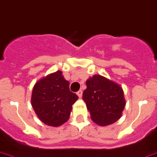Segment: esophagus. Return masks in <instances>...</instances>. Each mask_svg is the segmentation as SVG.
<instances>
[{"mask_svg":"<svg viewBox=\"0 0 157 157\" xmlns=\"http://www.w3.org/2000/svg\"><path fill=\"white\" fill-rule=\"evenodd\" d=\"M82 94H83L82 90H79V91L77 92V93H76V94H77V96H78L79 98H81V97H82Z\"/></svg>","mask_w":157,"mask_h":157,"instance_id":"esophagus-1","label":"esophagus"}]
</instances>
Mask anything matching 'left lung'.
I'll return each instance as SVG.
<instances>
[{
  "label": "left lung",
  "instance_id": "1",
  "mask_svg": "<svg viewBox=\"0 0 157 157\" xmlns=\"http://www.w3.org/2000/svg\"><path fill=\"white\" fill-rule=\"evenodd\" d=\"M86 86L82 98L94 123L105 127L118 121L126 105L121 85L105 76L94 75L86 81Z\"/></svg>",
  "mask_w": 157,
  "mask_h": 157
}]
</instances>
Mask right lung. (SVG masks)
I'll return each instance as SVG.
<instances>
[{"label": "right lung", "mask_w": 157, "mask_h": 157, "mask_svg": "<svg viewBox=\"0 0 157 157\" xmlns=\"http://www.w3.org/2000/svg\"><path fill=\"white\" fill-rule=\"evenodd\" d=\"M78 96L69 90V81L61 71L48 74L35 83L31 105L38 118L44 124L59 127L70 117L72 105Z\"/></svg>", "instance_id": "right-lung-1"}]
</instances>
